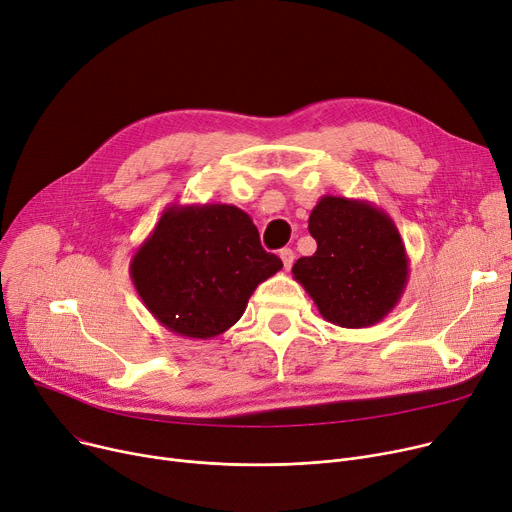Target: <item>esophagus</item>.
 <instances>
[{
	"instance_id": "esophagus-1",
	"label": "esophagus",
	"mask_w": 512,
	"mask_h": 512,
	"mask_svg": "<svg viewBox=\"0 0 512 512\" xmlns=\"http://www.w3.org/2000/svg\"><path fill=\"white\" fill-rule=\"evenodd\" d=\"M279 256H281V260H283V266L289 270V268L293 266V260H295V254H293V250L285 248V250H281V252H279Z\"/></svg>"
}]
</instances>
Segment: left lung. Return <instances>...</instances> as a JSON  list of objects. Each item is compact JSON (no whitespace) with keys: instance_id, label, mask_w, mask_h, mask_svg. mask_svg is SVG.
<instances>
[{"instance_id":"1","label":"left lung","mask_w":512,"mask_h":512,"mask_svg":"<svg viewBox=\"0 0 512 512\" xmlns=\"http://www.w3.org/2000/svg\"><path fill=\"white\" fill-rule=\"evenodd\" d=\"M308 229L316 252L291 273L324 320L366 328L393 312L409 281V256L397 225L368 200L322 196Z\"/></svg>"}]
</instances>
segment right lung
Returning a JSON list of instances; mask_svg holds the SVG:
<instances>
[{
	"label": "right lung",
	"instance_id": "obj_1",
	"mask_svg": "<svg viewBox=\"0 0 512 512\" xmlns=\"http://www.w3.org/2000/svg\"><path fill=\"white\" fill-rule=\"evenodd\" d=\"M283 268L233 204H171L130 260L146 310L171 333L213 339L246 312L254 289Z\"/></svg>",
	"mask_w": 512,
	"mask_h": 512
}]
</instances>
